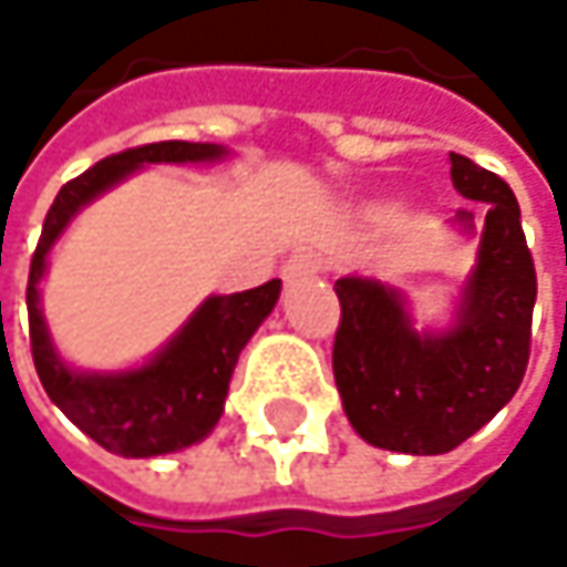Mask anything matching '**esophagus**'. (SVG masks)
<instances>
[{"label": "esophagus", "instance_id": "34e87169", "mask_svg": "<svg viewBox=\"0 0 567 567\" xmlns=\"http://www.w3.org/2000/svg\"><path fill=\"white\" fill-rule=\"evenodd\" d=\"M321 272V259L315 252H295L288 256L282 266L285 282H295V279H305V276H318Z\"/></svg>", "mask_w": 567, "mask_h": 567}]
</instances>
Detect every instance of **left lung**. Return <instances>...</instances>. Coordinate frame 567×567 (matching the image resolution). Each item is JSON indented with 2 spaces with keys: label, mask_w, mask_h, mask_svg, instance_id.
Listing matches in <instances>:
<instances>
[{
  "label": "left lung",
  "mask_w": 567,
  "mask_h": 567,
  "mask_svg": "<svg viewBox=\"0 0 567 567\" xmlns=\"http://www.w3.org/2000/svg\"><path fill=\"white\" fill-rule=\"evenodd\" d=\"M460 196L489 203L476 269L446 331H413L403 295L378 279L334 282L341 324L334 384L361 440L381 450L436 456L486 426L518 391L532 344L535 266L509 183L450 154ZM473 226V213H456Z\"/></svg>",
  "instance_id": "8db88e82"
}]
</instances>
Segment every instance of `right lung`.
<instances>
[{
    "instance_id": "add662e5",
    "label": "right lung",
    "mask_w": 567,
    "mask_h": 567,
    "mask_svg": "<svg viewBox=\"0 0 567 567\" xmlns=\"http://www.w3.org/2000/svg\"><path fill=\"white\" fill-rule=\"evenodd\" d=\"M223 157L226 147L189 141L131 147L68 179L45 216L25 288L32 361L52 403L107 453L147 460L199 443L219 423L239 351L276 308L282 282L272 279L236 295H209L147 364L114 374H84L58 358L39 305L49 252L81 206L144 164H213Z\"/></svg>"
}]
</instances>
